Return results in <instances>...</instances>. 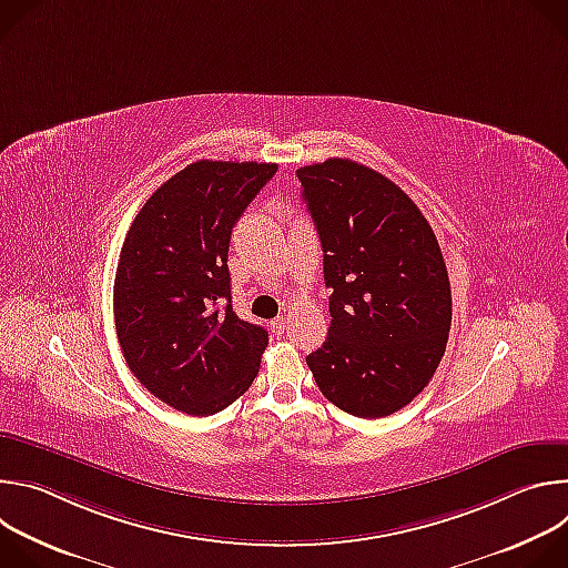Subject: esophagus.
<instances>
[{
    "instance_id": "esophagus-1",
    "label": "esophagus",
    "mask_w": 568,
    "mask_h": 568,
    "mask_svg": "<svg viewBox=\"0 0 568 568\" xmlns=\"http://www.w3.org/2000/svg\"><path fill=\"white\" fill-rule=\"evenodd\" d=\"M274 333H278V335H285V331H287V326H285V316H278V318H274Z\"/></svg>"
}]
</instances>
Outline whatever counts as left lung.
I'll return each instance as SVG.
<instances>
[{"label": "left lung", "instance_id": "obj_1", "mask_svg": "<svg viewBox=\"0 0 568 568\" xmlns=\"http://www.w3.org/2000/svg\"><path fill=\"white\" fill-rule=\"evenodd\" d=\"M296 178L333 290L328 339L305 362L342 412L390 416L445 355L452 290L438 240L407 193L357 161L326 159Z\"/></svg>", "mask_w": 568, "mask_h": 568}]
</instances>
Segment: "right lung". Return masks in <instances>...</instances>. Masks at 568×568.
I'll return each mask as SVG.
<instances>
[{"mask_svg": "<svg viewBox=\"0 0 568 568\" xmlns=\"http://www.w3.org/2000/svg\"><path fill=\"white\" fill-rule=\"evenodd\" d=\"M278 171L202 159L136 213L114 278V323L134 377L169 407L213 416L245 393L270 344L231 307V229Z\"/></svg>", "mask_w": 568, "mask_h": 568, "instance_id": "1", "label": "right lung"}]
</instances>
